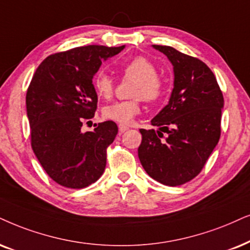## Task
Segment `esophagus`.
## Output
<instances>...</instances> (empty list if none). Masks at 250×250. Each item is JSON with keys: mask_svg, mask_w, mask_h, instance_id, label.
Listing matches in <instances>:
<instances>
[{"mask_svg": "<svg viewBox=\"0 0 250 250\" xmlns=\"http://www.w3.org/2000/svg\"><path fill=\"white\" fill-rule=\"evenodd\" d=\"M128 129H129V128L127 127V125H119V131L121 132V134H122V132L127 131Z\"/></svg>", "mask_w": 250, "mask_h": 250, "instance_id": "1", "label": "esophagus"}]
</instances>
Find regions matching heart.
I'll return each instance as SVG.
<instances>
[{
	"label": "heart",
	"instance_id": "heart-1",
	"mask_svg": "<svg viewBox=\"0 0 250 250\" xmlns=\"http://www.w3.org/2000/svg\"><path fill=\"white\" fill-rule=\"evenodd\" d=\"M125 78L134 80L131 102H118L106 106L103 109L105 119L120 123H129L141 113V98L146 102H156L164 92V83L158 77L157 67L150 60L142 58L132 59L122 69ZM93 87L99 98L109 99L114 92V82L106 72H99L93 78Z\"/></svg>",
	"mask_w": 250,
	"mask_h": 250
}]
</instances>
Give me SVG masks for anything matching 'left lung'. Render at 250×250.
<instances>
[{"mask_svg": "<svg viewBox=\"0 0 250 250\" xmlns=\"http://www.w3.org/2000/svg\"><path fill=\"white\" fill-rule=\"evenodd\" d=\"M152 47L172 63L174 87L168 104L151 120L158 130H140L138 158L151 178L175 187L198 175L219 142L224 98L213 72L201 60L169 46Z\"/></svg>", "mask_w": 250, "mask_h": 250, "instance_id": "left-lung-1", "label": "left lung"}]
</instances>
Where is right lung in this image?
<instances>
[{
	"label": "right lung",
	"instance_id": "obj_1",
	"mask_svg": "<svg viewBox=\"0 0 250 250\" xmlns=\"http://www.w3.org/2000/svg\"><path fill=\"white\" fill-rule=\"evenodd\" d=\"M123 48L76 47L46 58L34 72L26 93L31 145L47 174L63 187L85 188L105 170L106 148L118 125L106 121L86 132L82 125L97 109L94 75Z\"/></svg>",
	"mask_w": 250,
	"mask_h": 250
}]
</instances>
